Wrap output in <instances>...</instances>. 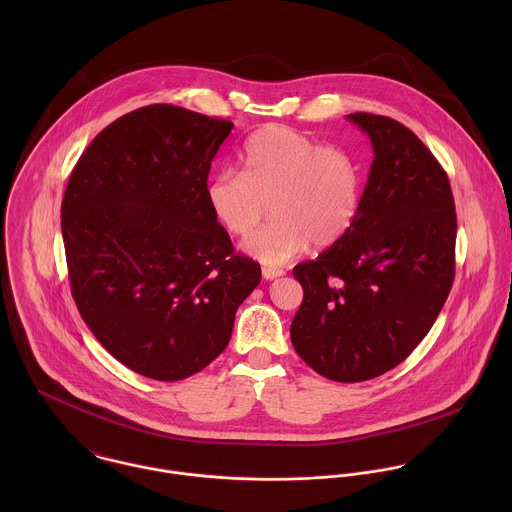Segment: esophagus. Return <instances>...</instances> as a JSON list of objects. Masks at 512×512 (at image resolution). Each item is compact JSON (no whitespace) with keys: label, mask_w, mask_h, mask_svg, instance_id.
<instances>
[{"label":"esophagus","mask_w":512,"mask_h":512,"mask_svg":"<svg viewBox=\"0 0 512 512\" xmlns=\"http://www.w3.org/2000/svg\"><path fill=\"white\" fill-rule=\"evenodd\" d=\"M262 276H264V280H274V278L284 276V270H278V268H262Z\"/></svg>","instance_id":"1"}]
</instances>
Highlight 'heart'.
<instances>
[{
	"instance_id": "b5f03b06",
	"label": "heart",
	"mask_w": 512,
	"mask_h": 512,
	"mask_svg": "<svg viewBox=\"0 0 512 512\" xmlns=\"http://www.w3.org/2000/svg\"><path fill=\"white\" fill-rule=\"evenodd\" d=\"M365 167L347 147L321 146L288 126H266L242 149V173L224 169L207 185V203L232 236L260 262L282 266L303 252L337 244L363 205Z\"/></svg>"
}]
</instances>
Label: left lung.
<instances>
[{
    "label": "left lung",
    "mask_w": 512,
    "mask_h": 512,
    "mask_svg": "<svg viewBox=\"0 0 512 512\" xmlns=\"http://www.w3.org/2000/svg\"><path fill=\"white\" fill-rule=\"evenodd\" d=\"M374 149L351 230L293 268L303 301L295 353L337 382H363L400 365L428 335L455 278L457 217L447 173L404 124L347 116Z\"/></svg>",
    "instance_id": "1"
}]
</instances>
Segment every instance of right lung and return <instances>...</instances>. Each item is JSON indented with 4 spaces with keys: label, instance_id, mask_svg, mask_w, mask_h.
Returning <instances> with one entry per match:
<instances>
[{
    "label": "right lung",
    "instance_id": "add662e5",
    "mask_svg": "<svg viewBox=\"0 0 512 512\" xmlns=\"http://www.w3.org/2000/svg\"><path fill=\"white\" fill-rule=\"evenodd\" d=\"M230 130L228 120L171 104L138 108L84 149L63 197L74 303L114 359L153 380L213 363L262 278L207 203Z\"/></svg>",
    "mask_w": 512,
    "mask_h": 512
}]
</instances>
